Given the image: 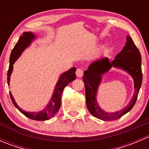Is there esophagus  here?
<instances>
[{
    "label": "esophagus",
    "instance_id": "esophagus-1",
    "mask_svg": "<svg viewBox=\"0 0 149 149\" xmlns=\"http://www.w3.org/2000/svg\"><path fill=\"white\" fill-rule=\"evenodd\" d=\"M76 76H77V77L81 78L82 76H83V74H84V70L81 68H78L77 70H76Z\"/></svg>",
    "mask_w": 149,
    "mask_h": 149
}]
</instances>
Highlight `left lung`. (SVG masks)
<instances>
[{
  "instance_id": "8db88e82",
  "label": "left lung",
  "mask_w": 149,
  "mask_h": 149,
  "mask_svg": "<svg viewBox=\"0 0 149 149\" xmlns=\"http://www.w3.org/2000/svg\"><path fill=\"white\" fill-rule=\"evenodd\" d=\"M111 67H120L130 73L134 80L135 87V94L129 104L124 109L114 113L104 112L99 107L95 100L97 88L101 80V76ZM142 79L141 53L131 37L127 36L126 45L112 62H110L107 58H101L93 62L88 70L84 72L83 81L85 84L86 100L90 113L95 118L104 121H112L120 118L129 112L136 104L142 84Z\"/></svg>"
}]
</instances>
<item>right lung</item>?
I'll return each instance as SVG.
<instances>
[{
    "instance_id": "add662e5",
    "label": "right lung",
    "mask_w": 149,
    "mask_h": 149,
    "mask_svg": "<svg viewBox=\"0 0 149 149\" xmlns=\"http://www.w3.org/2000/svg\"><path fill=\"white\" fill-rule=\"evenodd\" d=\"M34 38V35L32 33L24 32L23 35L21 36L18 42L16 43V45L14 46L13 49H12L11 53H10V64L9 68H8V73H7V81H8V84L9 85V80H10V76L11 74L12 70H13V65L15 61L17 60V58L20 56L22 52H23L24 49L29 45L31 43V40ZM76 68H72L70 70L68 71L65 72L63 73L60 77L59 80H58V83L56 84L55 90H54L53 95H52V99H51L50 102L48 104L47 106L43 110L40 111L39 112H25V111L22 110L20 109L17 104L15 102L14 99L12 97L11 93H10V100H11L12 102L13 105L22 112V114L26 116L27 118H30L31 120H47L50 119L53 116L56 115L58 111L59 110L60 107H61V94H62L63 88H65L66 86L71 81H74L76 79Z\"/></svg>"
}]
</instances>
